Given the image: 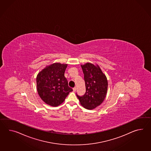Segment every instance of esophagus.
Segmentation results:
<instances>
[{
	"label": "esophagus",
	"mask_w": 151,
	"mask_h": 151,
	"mask_svg": "<svg viewBox=\"0 0 151 151\" xmlns=\"http://www.w3.org/2000/svg\"><path fill=\"white\" fill-rule=\"evenodd\" d=\"M76 91V87H75L73 88V91L75 92Z\"/></svg>",
	"instance_id": "34e87169"
}]
</instances>
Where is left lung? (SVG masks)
<instances>
[{"label": "left lung", "instance_id": "1", "mask_svg": "<svg viewBox=\"0 0 151 151\" xmlns=\"http://www.w3.org/2000/svg\"><path fill=\"white\" fill-rule=\"evenodd\" d=\"M84 74L86 92L82 96L76 94L81 105L88 110L94 109L103 103L106 96L108 82L98 65L87 63L81 65Z\"/></svg>", "mask_w": 151, "mask_h": 151}]
</instances>
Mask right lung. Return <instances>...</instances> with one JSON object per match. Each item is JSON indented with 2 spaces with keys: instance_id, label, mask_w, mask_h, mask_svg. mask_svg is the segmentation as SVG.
<instances>
[{
  "instance_id": "right-lung-1",
  "label": "right lung",
  "mask_w": 151,
  "mask_h": 151,
  "mask_svg": "<svg viewBox=\"0 0 151 151\" xmlns=\"http://www.w3.org/2000/svg\"><path fill=\"white\" fill-rule=\"evenodd\" d=\"M67 65L66 64L53 63L46 66L37 75L38 94L45 103L51 106H59L73 91L64 76Z\"/></svg>"
}]
</instances>
